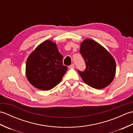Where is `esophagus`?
<instances>
[{
    "mask_svg": "<svg viewBox=\"0 0 133 133\" xmlns=\"http://www.w3.org/2000/svg\"><path fill=\"white\" fill-rule=\"evenodd\" d=\"M74 67H75V66H74V64H72L70 65V66H69V68L70 69H74Z\"/></svg>",
    "mask_w": 133,
    "mask_h": 133,
    "instance_id": "34e87169",
    "label": "esophagus"
}]
</instances>
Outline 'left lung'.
<instances>
[{"label": "left lung", "instance_id": "1", "mask_svg": "<svg viewBox=\"0 0 133 133\" xmlns=\"http://www.w3.org/2000/svg\"><path fill=\"white\" fill-rule=\"evenodd\" d=\"M79 52L86 68L83 71H78L84 82L96 89L109 85L116 71V63L110 54L97 42L90 39L81 43Z\"/></svg>", "mask_w": 133, "mask_h": 133}]
</instances>
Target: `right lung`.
I'll list each match as a JSON object with an SVG mask.
<instances>
[{
	"label": "right lung",
	"mask_w": 133,
	"mask_h": 133,
	"mask_svg": "<svg viewBox=\"0 0 133 133\" xmlns=\"http://www.w3.org/2000/svg\"><path fill=\"white\" fill-rule=\"evenodd\" d=\"M67 70L56 44L50 41L39 44L26 62L28 80L32 86L42 90H49L55 87Z\"/></svg>",
	"instance_id": "obj_1"
}]
</instances>
